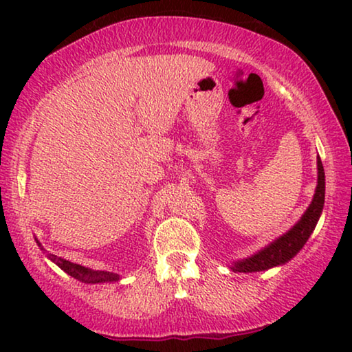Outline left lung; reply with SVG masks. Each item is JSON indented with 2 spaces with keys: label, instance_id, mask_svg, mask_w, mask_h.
Returning <instances> with one entry per match:
<instances>
[{
  "label": "left lung",
  "instance_id": "8db88e82",
  "mask_svg": "<svg viewBox=\"0 0 352 352\" xmlns=\"http://www.w3.org/2000/svg\"><path fill=\"white\" fill-rule=\"evenodd\" d=\"M317 170H319V177H317V187L314 199H312L309 208L306 210V213L302 214V218L288 230L287 234H283L282 237H278L276 242H272L269 247H266L261 252L253 254L252 258L243 259V261L235 263L232 271L237 272H258V271H266L269 267L278 266L283 264L295 256L300 250L305 247V243L309 239V235L314 230L317 221L320 218L322 208H324L325 201V173L324 165H322L320 158H317Z\"/></svg>",
  "mask_w": 352,
  "mask_h": 352
}]
</instances>
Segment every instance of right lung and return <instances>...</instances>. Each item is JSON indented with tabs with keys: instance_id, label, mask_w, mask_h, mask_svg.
Returning a JSON list of instances; mask_svg holds the SVG:
<instances>
[{
	"instance_id": "right-lung-1",
	"label": "right lung",
	"mask_w": 352,
	"mask_h": 352,
	"mask_svg": "<svg viewBox=\"0 0 352 352\" xmlns=\"http://www.w3.org/2000/svg\"><path fill=\"white\" fill-rule=\"evenodd\" d=\"M38 243V242H36ZM47 258L51 259L52 263H56L62 271H65L69 276L75 277L76 280L85 282V283H100V282H113L118 280V276L113 272H104V271H91L88 267L80 266V264L70 263L67 259L57 258L56 254L47 253Z\"/></svg>"
}]
</instances>
